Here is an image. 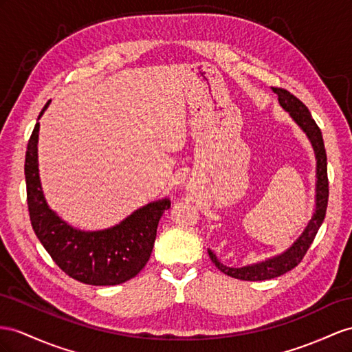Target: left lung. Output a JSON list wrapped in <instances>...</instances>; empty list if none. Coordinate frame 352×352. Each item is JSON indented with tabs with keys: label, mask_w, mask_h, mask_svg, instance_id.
Instances as JSON below:
<instances>
[{
	"label": "left lung",
	"mask_w": 352,
	"mask_h": 352,
	"mask_svg": "<svg viewBox=\"0 0 352 352\" xmlns=\"http://www.w3.org/2000/svg\"><path fill=\"white\" fill-rule=\"evenodd\" d=\"M274 92L278 95V101L290 111L292 117L296 123L308 133V137L312 142L315 156H317V206H315V214L312 220L308 223L305 232L297 239L294 244L288 248L285 253L281 256L274 257L266 262L257 263L253 266H244V267H228L221 265L215 254L210 250L208 254L212 260V263L217 266L223 274H226L232 278L244 279V281H265V279H272L276 276H281L288 270L294 269L299 265L306 251L309 250L311 244L315 239V235L320 229V226L326 217L327 211V202H329V178H327V155L326 148H324L322 133L318 128V124L312 119V114L309 113L308 107H306L299 98L294 96L292 92L283 87H272Z\"/></svg>",
	"instance_id": "1"
}]
</instances>
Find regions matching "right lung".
<instances>
[{"label": "right lung", "instance_id": "add662e5", "mask_svg": "<svg viewBox=\"0 0 352 352\" xmlns=\"http://www.w3.org/2000/svg\"><path fill=\"white\" fill-rule=\"evenodd\" d=\"M38 129L40 123H35L25 155V179L30 220L43 247L68 276L83 284L117 285L137 276L148 262L159 220L170 202L164 199L142 206L111 229H73L44 201L37 164Z\"/></svg>", "mask_w": 352, "mask_h": 352}]
</instances>
